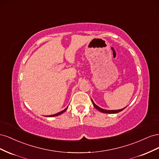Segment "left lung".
Returning a JSON list of instances; mask_svg holds the SVG:
<instances>
[{"label": "left lung", "mask_w": 159, "mask_h": 159, "mask_svg": "<svg viewBox=\"0 0 159 159\" xmlns=\"http://www.w3.org/2000/svg\"><path fill=\"white\" fill-rule=\"evenodd\" d=\"M91 102H92L93 104V106L95 109H97L98 110H99V111L102 112V113H109V114H113V113H117L120 111H123L124 109H125L126 107L125 108H123V109H118V110H106V109H103L102 108H101L99 107H98V105H96L94 102H93V100L91 99Z\"/></svg>", "instance_id": "left-lung-1"}]
</instances>
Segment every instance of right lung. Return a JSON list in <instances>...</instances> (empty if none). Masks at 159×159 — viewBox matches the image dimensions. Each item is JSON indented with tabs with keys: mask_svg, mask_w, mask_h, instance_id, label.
<instances>
[{
	"mask_svg": "<svg viewBox=\"0 0 159 159\" xmlns=\"http://www.w3.org/2000/svg\"><path fill=\"white\" fill-rule=\"evenodd\" d=\"M68 107H66L64 110H63V111H60V112H59V113H56V114H54V115H48V117H55V116H57V115H61V113H63L64 112H65L66 111V109H68Z\"/></svg>",
	"mask_w": 159,
	"mask_h": 159,
	"instance_id": "add662e5",
	"label": "right lung"
}]
</instances>
